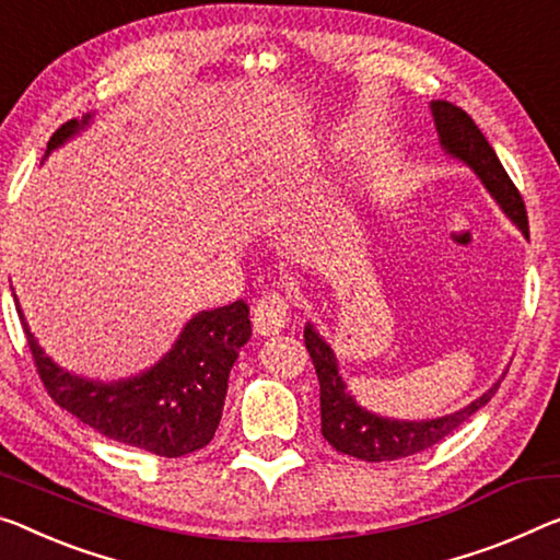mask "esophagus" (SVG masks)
<instances>
[{
  "label": "esophagus",
  "instance_id": "34e87169",
  "mask_svg": "<svg viewBox=\"0 0 560 560\" xmlns=\"http://www.w3.org/2000/svg\"><path fill=\"white\" fill-rule=\"evenodd\" d=\"M288 320H290L288 300L278 295V292H262V295L255 300L253 328L257 335H265V338L278 335L285 330Z\"/></svg>",
  "mask_w": 560,
  "mask_h": 560
}]
</instances>
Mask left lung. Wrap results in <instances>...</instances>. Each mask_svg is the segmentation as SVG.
I'll return each mask as SVG.
<instances>
[{"label":"left lung","instance_id":"obj_1","mask_svg":"<svg viewBox=\"0 0 560 560\" xmlns=\"http://www.w3.org/2000/svg\"><path fill=\"white\" fill-rule=\"evenodd\" d=\"M435 130L441 137V148L451 158L466 162L483 183L490 197L501 205V210L509 214V220L528 237V214L523 205L521 192L515 190L509 172L503 170L498 154L490 148L483 132L472 122L466 109L451 105L445 100L430 102ZM305 348L313 358L317 381H320V420L323 438L335 451L352 455V458L368 463L398 460L428 451L430 445L441 443L445 435H451L455 428H460L466 420L478 412L486 402L493 398L498 381L493 388H488L470 406L451 412V416L433 420H395L375 416L365 408H360L355 398L348 393V385L342 381L338 370V358L332 348L323 340L313 325H305Z\"/></svg>","mask_w":560,"mask_h":560}]
</instances>
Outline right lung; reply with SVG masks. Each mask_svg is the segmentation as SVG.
Instances as JSON below:
<instances>
[{
	"mask_svg": "<svg viewBox=\"0 0 560 560\" xmlns=\"http://www.w3.org/2000/svg\"><path fill=\"white\" fill-rule=\"evenodd\" d=\"M90 119L92 115H84L59 127L47 142V154L84 130ZM16 313L51 400L112 441L162 458H179L212 441L225 406L230 370L253 335L250 307L243 300L202 310L150 370L125 381L100 383L59 368L34 340L20 303Z\"/></svg>",
	"mask_w": 560,
	"mask_h": 560,
	"instance_id": "1",
	"label": "right lung"
}]
</instances>
